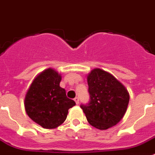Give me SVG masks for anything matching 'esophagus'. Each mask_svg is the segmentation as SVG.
Listing matches in <instances>:
<instances>
[{
    "label": "esophagus",
    "instance_id": "34e87169",
    "mask_svg": "<svg viewBox=\"0 0 155 155\" xmlns=\"http://www.w3.org/2000/svg\"><path fill=\"white\" fill-rule=\"evenodd\" d=\"M74 101H75V102L76 103V105H78V104H79V97H75V98H74Z\"/></svg>",
    "mask_w": 155,
    "mask_h": 155
}]
</instances>
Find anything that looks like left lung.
I'll use <instances>...</instances> for the list:
<instances>
[{"label": "left lung", "mask_w": 155, "mask_h": 155, "mask_svg": "<svg viewBox=\"0 0 155 155\" xmlns=\"http://www.w3.org/2000/svg\"><path fill=\"white\" fill-rule=\"evenodd\" d=\"M87 80L91 101L80 107L89 124L100 130L117 124L128 109V90L112 74L101 68L91 70Z\"/></svg>", "instance_id": "obj_1"}]
</instances>
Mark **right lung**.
I'll return each mask as SVG.
<instances>
[{
  "mask_svg": "<svg viewBox=\"0 0 155 155\" xmlns=\"http://www.w3.org/2000/svg\"><path fill=\"white\" fill-rule=\"evenodd\" d=\"M61 81V75L49 68L36 75L25 94L26 113L43 128L53 129L63 124L68 110L75 105L60 87Z\"/></svg>",
  "mask_w": 155,
  "mask_h": 155,
  "instance_id": "obj_1",
  "label": "right lung"
}]
</instances>
